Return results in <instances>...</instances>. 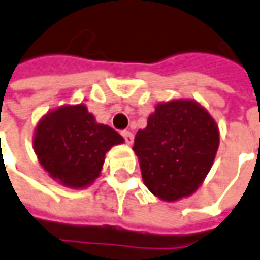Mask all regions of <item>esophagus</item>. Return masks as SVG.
Returning a JSON list of instances; mask_svg holds the SVG:
<instances>
[{"instance_id": "34e87169", "label": "esophagus", "mask_w": 260, "mask_h": 260, "mask_svg": "<svg viewBox=\"0 0 260 260\" xmlns=\"http://www.w3.org/2000/svg\"><path fill=\"white\" fill-rule=\"evenodd\" d=\"M122 137L123 139H125V142L128 145H131L134 142V135H132V132H129V131H122Z\"/></svg>"}]
</instances>
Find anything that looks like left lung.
Masks as SVG:
<instances>
[{
  "instance_id": "left-lung-1",
  "label": "left lung",
  "mask_w": 260,
  "mask_h": 260,
  "mask_svg": "<svg viewBox=\"0 0 260 260\" xmlns=\"http://www.w3.org/2000/svg\"><path fill=\"white\" fill-rule=\"evenodd\" d=\"M219 148V128L192 100L160 102L134 142L142 179L155 197L175 202L192 195L211 171Z\"/></svg>"
}]
</instances>
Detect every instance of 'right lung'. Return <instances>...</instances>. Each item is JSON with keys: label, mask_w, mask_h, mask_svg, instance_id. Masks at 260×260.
I'll return each mask as SVG.
<instances>
[{"label": "right lung", "mask_w": 260, "mask_h": 260, "mask_svg": "<svg viewBox=\"0 0 260 260\" xmlns=\"http://www.w3.org/2000/svg\"><path fill=\"white\" fill-rule=\"evenodd\" d=\"M34 151L52 179L72 189L86 188L102 171L105 153L123 138L98 123L84 104L63 105L42 116L34 134Z\"/></svg>", "instance_id": "1"}]
</instances>
